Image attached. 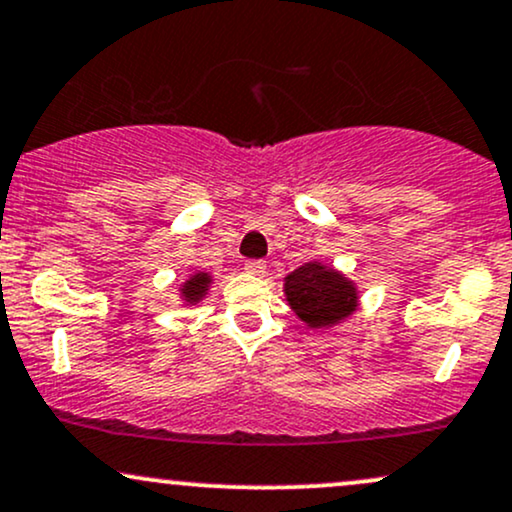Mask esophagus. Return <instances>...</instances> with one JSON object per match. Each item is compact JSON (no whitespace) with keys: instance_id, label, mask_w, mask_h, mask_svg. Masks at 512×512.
<instances>
[{"instance_id":"34e87169","label":"esophagus","mask_w":512,"mask_h":512,"mask_svg":"<svg viewBox=\"0 0 512 512\" xmlns=\"http://www.w3.org/2000/svg\"><path fill=\"white\" fill-rule=\"evenodd\" d=\"M264 269H267V264H264L262 260H248V262H245V272H248V274L262 276Z\"/></svg>"}]
</instances>
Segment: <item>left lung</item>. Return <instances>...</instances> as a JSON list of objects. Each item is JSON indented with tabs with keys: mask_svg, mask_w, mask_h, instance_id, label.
Masks as SVG:
<instances>
[{
	"mask_svg": "<svg viewBox=\"0 0 512 512\" xmlns=\"http://www.w3.org/2000/svg\"><path fill=\"white\" fill-rule=\"evenodd\" d=\"M283 293L291 310L310 329H329L357 310L355 283L322 262H307L288 274Z\"/></svg>",
	"mask_w": 512,
	"mask_h": 512,
	"instance_id": "8db88e82",
	"label": "left lung"
}]
</instances>
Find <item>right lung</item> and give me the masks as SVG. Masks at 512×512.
Masks as SVG:
<instances>
[{"label": "right lung", "mask_w": 512, "mask_h": 512, "mask_svg": "<svg viewBox=\"0 0 512 512\" xmlns=\"http://www.w3.org/2000/svg\"><path fill=\"white\" fill-rule=\"evenodd\" d=\"M209 283H212V276L207 272H195L190 279L181 286V300L186 305H197L202 298H205L209 291Z\"/></svg>", "instance_id": "add662e5"}]
</instances>
